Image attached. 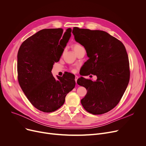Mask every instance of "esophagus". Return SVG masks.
Listing matches in <instances>:
<instances>
[{
	"label": "esophagus",
	"instance_id": "34e87169",
	"mask_svg": "<svg viewBox=\"0 0 146 146\" xmlns=\"http://www.w3.org/2000/svg\"><path fill=\"white\" fill-rule=\"evenodd\" d=\"M78 79V76H75V82H76V83H77Z\"/></svg>",
	"mask_w": 146,
	"mask_h": 146
}]
</instances>
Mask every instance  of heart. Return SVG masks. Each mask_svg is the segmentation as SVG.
I'll use <instances>...</instances> for the list:
<instances>
[{
    "instance_id": "1",
    "label": "heart",
    "mask_w": 146,
    "mask_h": 146,
    "mask_svg": "<svg viewBox=\"0 0 146 146\" xmlns=\"http://www.w3.org/2000/svg\"><path fill=\"white\" fill-rule=\"evenodd\" d=\"M81 47H82V46L81 45H80V44H78V43L74 44L73 45V50H74V51H77L78 50H79V49ZM72 71L73 72H75V70H74V69H72Z\"/></svg>"
}]
</instances>
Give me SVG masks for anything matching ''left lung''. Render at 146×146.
I'll use <instances>...</instances> for the list:
<instances>
[{"label": "left lung", "instance_id": "1", "mask_svg": "<svg viewBox=\"0 0 146 146\" xmlns=\"http://www.w3.org/2000/svg\"><path fill=\"white\" fill-rule=\"evenodd\" d=\"M75 40L85 47L89 58L84 64L82 76L96 75L94 82L81 77L79 85L87 90L81 100L84 109L94 115L103 114L119 102L129 80V64L124 44L100 30L74 27Z\"/></svg>", "mask_w": 146, "mask_h": 146}]
</instances>
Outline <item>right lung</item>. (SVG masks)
Wrapping results in <instances>:
<instances>
[{
	"mask_svg": "<svg viewBox=\"0 0 146 146\" xmlns=\"http://www.w3.org/2000/svg\"><path fill=\"white\" fill-rule=\"evenodd\" d=\"M72 29H44L22 42L18 52L19 85L35 108L44 112L57 110L75 86L74 75L54 77L53 64L58 62L71 36Z\"/></svg>",
	"mask_w": 146,
	"mask_h": 146,
	"instance_id": "add662e5",
	"label": "right lung"
}]
</instances>
